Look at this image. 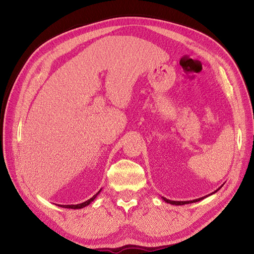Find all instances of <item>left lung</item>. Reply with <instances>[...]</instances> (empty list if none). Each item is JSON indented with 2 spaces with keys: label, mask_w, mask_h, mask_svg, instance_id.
Segmentation results:
<instances>
[{
  "label": "left lung",
  "mask_w": 254,
  "mask_h": 254,
  "mask_svg": "<svg viewBox=\"0 0 254 254\" xmlns=\"http://www.w3.org/2000/svg\"><path fill=\"white\" fill-rule=\"evenodd\" d=\"M220 188H221V187H220ZM220 188H219V189H220ZM219 189H218V190H219ZM218 190H215V191H213L212 194L216 193V191H217ZM212 194H209V195H206V196H204V197H201V198L195 199V200H189V201H174V200H168V199H166V198H164V197H163V199H164V201H165V202H167V203H171V204H176V205H182V204H188V203H193V202L200 201V200H202V199H204L205 197L210 196V195H212Z\"/></svg>",
  "instance_id": "1"
}]
</instances>
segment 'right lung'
<instances>
[{"instance_id": "add662e5", "label": "right lung", "mask_w": 254, "mask_h": 254, "mask_svg": "<svg viewBox=\"0 0 254 254\" xmlns=\"http://www.w3.org/2000/svg\"><path fill=\"white\" fill-rule=\"evenodd\" d=\"M101 191V190H99ZM99 191L98 193H96L93 197L92 198H90V199H88L87 201H84V202H82V203H78V204H65V205H63L61 204L60 206H63V207H66V209H82V207H84V206H87V205H89L92 201L94 200V199L96 198V196L99 194Z\"/></svg>"}]
</instances>
